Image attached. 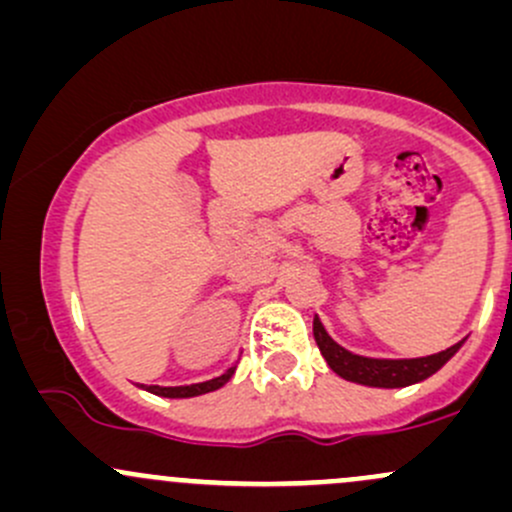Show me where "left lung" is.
Returning a JSON list of instances; mask_svg holds the SVG:
<instances>
[{"mask_svg":"<svg viewBox=\"0 0 512 512\" xmlns=\"http://www.w3.org/2000/svg\"><path fill=\"white\" fill-rule=\"evenodd\" d=\"M312 332H315V342L320 346L324 361L329 368L346 381L361 383V386L371 388H405L412 383H420L437 373L439 368L447 364L449 359L459 351V344L449 346V349L439 351L432 356H420V359H368V356H359L346 351L327 334L322 322H312Z\"/></svg>","mask_w":512,"mask_h":512,"instance_id":"8db88e82","label":"left lung"}]
</instances>
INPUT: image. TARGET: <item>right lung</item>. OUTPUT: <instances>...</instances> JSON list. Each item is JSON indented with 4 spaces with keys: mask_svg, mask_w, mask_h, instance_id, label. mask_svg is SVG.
Here are the masks:
<instances>
[{
    "mask_svg": "<svg viewBox=\"0 0 512 512\" xmlns=\"http://www.w3.org/2000/svg\"><path fill=\"white\" fill-rule=\"evenodd\" d=\"M232 376H234V368H229V371H224L222 376L210 378V381L205 383H192V386H168V388L146 386V390L153 395H163V398H192V395H202V393H210V390L222 388Z\"/></svg>",
    "mask_w": 512,
    "mask_h": 512,
    "instance_id": "right-lung-1",
    "label": "right lung"
}]
</instances>
